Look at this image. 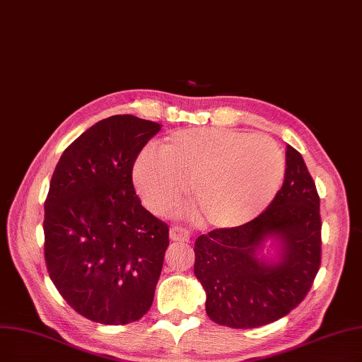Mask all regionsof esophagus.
I'll return each instance as SVG.
<instances>
[{
    "instance_id": "1",
    "label": "esophagus",
    "mask_w": 362,
    "mask_h": 362,
    "mask_svg": "<svg viewBox=\"0 0 362 362\" xmlns=\"http://www.w3.org/2000/svg\"><path fill=\"white\" fill-rule=\"evenodd\" d=\"M169 236L172 240H177V242H189L190 240V231L185 230L182 227H172L169 231Z\"/></svg>"
}]
</instances>
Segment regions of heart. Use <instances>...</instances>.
I'll return each mask as SVG.
<instances>
[{
  "mask_svg": "<svg viewBox=\"0 0 362 362\" xmlns=\"http://www.w3.org/2000/svg\"><path fill=\"white\" fill-rule=\"evenodd\" d=\"M284 175V154L270 138L214 127L168 135L134 168L136 190L151 211L173 209L192 184L194 204L215 228L254 220L276 196Z\"/></svg>",
  "mask_w": 362,
  "mask_h": 362,
  "instance_id": "b5f03b06",
  "label": "heart"
}]
</instances>
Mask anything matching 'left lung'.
Here are the masks:
<instances>
[{
	"instance_id": "obj_1",
	"label": "left lung",
	"mask_w": 362,
	"mask_h": 362,
	"mask_svg": "<svg viewBox=\"0 0 362 362\" xmlns=\"http://www.w3.org/2000/svg\"><path fill=\"white\" fill-rule=\"evenodd\" d=\"M320 196L301 154L286 147L281 190L252 221L215 228L194 243V274L206 293V313L230 328L278 321L306 297L321 264ZM267 240L277 248L264 259Z\"/></svg>"
}]
</instances>
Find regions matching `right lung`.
<instances>
[{"instance_id": "add662e5", "label": "right lung", "mask_w": 362, "mask_h": 362, "mask_svg": "<svg viewBox=\"0 0 362 362\" xmlns=\"http://www.w3.org/2000/svg\"><path fill=\"white\" fill-rule=\"evenodd\" d=\"M160 129L112 115L72 142L53 172L42 224L47 272L68 305L93 322H135L153 305L169 227L141 205L132 169Z\"/></svg>"}]
</instances>
